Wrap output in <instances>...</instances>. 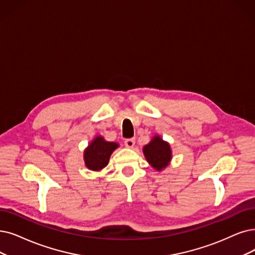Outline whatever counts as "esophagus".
<instances>
[{
  "instance_id": "esophagus-1",
  "label": "esophagus",
  "mask_w": 255,
  "mask_h": 255,
  "mask_svg": "<svg viewBox=\"0 0 255 255\" xmlns=\"http://www.w3.org/2000/svg\"><path fill=\"white\" fill-rule=\"evenodd\" d=\"M125 144L127 147H133L135 145V139H126L125 140Z\"/></svg>"
}]
</instances>
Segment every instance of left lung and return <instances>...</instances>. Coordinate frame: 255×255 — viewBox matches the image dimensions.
I'll return each instance as SVG.
<instances>
[{"instance_id": "obj_1", "label": "left lung", "mask_w": 255, "mask_h": 255, "mask_svg": "<svg viewBox=\"0 0 255 255\" xmlns=\"http://www.w3.org/2000/svg\"><path fill=\"white\" fill-rule=\"evenodd\" d=\"M143 152L146 160L157 170L166 167L171 159L169 144L163 141L159 136L154 137V139L143 147Z\"/></svg>"}]
</instances>
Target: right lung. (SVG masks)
Masks as SVG:
<instances>
[{"label": "right lung", "mask_w": 255, "mask_h": 255, "mask_svg": "<svg viewBox=\"0 0 255 255\" xmlns=\"http://www.w3.org/2000/svg\"><path fill=\"white\" fill-rule=\"evenodd\" d=\"M118 146L115 142H108L103 137H96L85 151V162L88 168L100 170L109 163L111 154Z\"/></svg>", "instance_id": "right-lung-1"}]
</instances>
